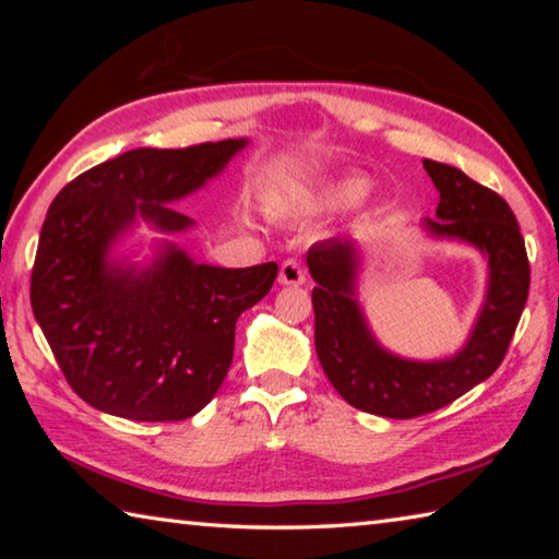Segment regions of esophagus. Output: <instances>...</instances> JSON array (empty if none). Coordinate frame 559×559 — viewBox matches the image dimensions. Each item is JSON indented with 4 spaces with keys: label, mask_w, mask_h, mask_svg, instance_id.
Instances as JSON below:
<instances>
[{
    "label": "esophagus",
    "mask_w": 559,
    "mask_h": 559,
    "mask_svg": "<svg viewBox=\"0 0 559 559\" xmlns=\"http://www.w3.org/2000/svg\"><path fill=\"white\" fill-rule=\"evenodd\" d=\"M278 281L283 286H302L306 283V271H302L300 261L296 259H288L281 263V271H278Z\"/></svg>",
    "instance_id": "1"
}]
</instances>
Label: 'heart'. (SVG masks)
I'll return each mask as SVG.
<instances>
[{
  "instance_id": "heart-1",
  "label": "heart",
  "mask_w": 559,
  "mask_h": 559,
  "mask_svg": "<svg viewBox=\"0 0 559 559\" xmlns=\"http://www.w3.org/2000/svg\"><path fill=\"white\" fill-rule=\"evenodd\" d=\"M362 192H365V182H359V179H343V182H335L333 187H328L320 202L330 206H345L359 200V194Z\"/></svg>"
}]
</instances>
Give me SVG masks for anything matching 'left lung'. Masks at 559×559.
<instances>
[{
  "instance_id": "obj_1",
  "label": "left lung",
  "mask_w": 559,
  "mask_h": 559,
  "mask_svg": "<svg viewBox=\"0 0 559 559\" xmlns=\"http://www.w3.org/2000/svg\"><path fill=\"white\" fill-rule=\"evenodd\" d=\"M439 189L437 219L427 229L468 241L488 257V296L466 347L439 362H412L374 343L355 302V246L325 239L310 246L316 353L337 394L355 409L386 419H414L459 400L488 380L508 353L530 290L523 234L503 197L461 169L424 159Z\"/></svg>"
}]
</instances>
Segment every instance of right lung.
Here are the masks:
<instances>
[{
  "instance_id": "add662e5",
  "label": "right lung",
  "mask_w": 559,
  "mask_h": 559,
  "mask_svg": "<svg viewBox=\"0 0 559 559\" xmlns=\"http://www.w3.org/2000/svg\"><path fill=\"white\" fill-rule=\"evenodd\" d=\"M246 145L138 147L71 179L41 226L32 310L66 382L83 402L132 421H182L219 390L236 320L266 296L276 263L219 269L169 249L145 271L110 266L108 249L135 216L159 231L192 219L182 200Z\"/></svg>"
}]
</instances>
